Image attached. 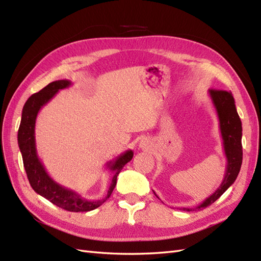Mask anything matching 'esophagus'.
<instances>
[{
  "mask_svg": "<svg viewBox=\"0 0 261 261\" xmlns=\"http://www.w3.org/2000/svg\"><path fill=\"white\" fill-rule=\"evenodd\" d=\"M150 145H151V143H150L149 139H147V138H143L142 141L139 142V147H141V148L147 149V148L150 147Z\"/></svg>",
  "mask_w": 261,
  "mask_h": 261,
  "instance_id": "obj_1",
  "label": "esophagus"
}]
</instances>
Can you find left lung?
<instances>
[{
    "label": "left lung",
    "mask_w": 261,
    "mask_h": 261,
    "mask_svg": "<svg viewBox=\"0 0 261 261\" xmlns=\"http://www.w3.org/2000/svg\"><path fill=\"white\" fill-rule=\"evenodd\" d=\"M209 96L217 113L219 120V129L222 138V146L226 155V173L220 186L207 198L194 208H182L184 212L201 211L217 200L236 180L243 163V126L237 113L236 105L231 92L209 90ZM155 194V192H154ZM155 196H157L155 194Z\"/></svg>",
    "instance_id": "left-lung-1"
}]
</instances>
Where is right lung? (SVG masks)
Wrapping results in <instances>:
<instances>
[{
	"label": "right lung",
	"mask_w": 261,
	"mask_h": 261,
	"mask_svg": "<svg viewBox=\"0 0 261 261\" xmlns=\"http://www.w3.org/2000/svg\"><path fill=\"white\" fill-rule=\"evenodd\" d=\"M72 85L68 80H59L49 83L48 85L35 93L27 100L22 111V118L20 128L17 133V143L20 147L25 171H27L29 181L36 194L49 200L52 204L59 206L65 211L80 213L90 212L99 207L103 202L110 198L114 188L116 186L117 176L125 165L132 161L134 152L128 149L120 154L115 160L107 162L106 168L113 171V178L105 197L97 200H90L84 198L75 190L62 186L50 177L37 156L35 144V123L37 114L44 105H46L60 90H64Z\"/></svg>",
	"instance_id": "1"
}]
</instances>
